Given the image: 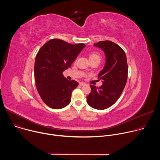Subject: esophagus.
Returning <instances> with one entry per match:
<instances>
[{"instance_id": "1", "label": "esophagus", "mask_w": 160, "mask_h": 160, "mask_svg": "<svg viewBox=\"0 0 160 160\" xmlns=\"http://www.w3.org/2000/svg\"><path fill=\"white\" fill-rule=\"evenodd\" d=\"M85 85V83H82V82H81V83H79V85H80V86H83V85Z\"/></svg>"}]
</instances>
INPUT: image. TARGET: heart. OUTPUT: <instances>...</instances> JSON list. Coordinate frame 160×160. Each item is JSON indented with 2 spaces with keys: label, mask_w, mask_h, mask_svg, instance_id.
<instances>
[{
  "label": "heart",
  "mask_w": 160,
  "mask_h": 160,
  "mask_svg": "<svg viewBox=\"0 0 160 160\" xmlns=\"http://www.w3.org/2000/svg\"><path fill=\"white\" fill-rule=\"evenodd\" d=\"M101 56L100 54V53H99L98 52H91L90 54H89V59L90 60V61H99L101 60ZM77 61V59H76Z\"/></svg>",
  "instance_id": "1"
}]
</instances>
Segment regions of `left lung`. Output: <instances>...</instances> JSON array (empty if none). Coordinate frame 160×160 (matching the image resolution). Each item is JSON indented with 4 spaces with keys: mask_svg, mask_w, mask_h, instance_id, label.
Masks as SVG:
<instances>
[{
    "mask_svg": "<svg viewBox=\"0 0 160 160\" xmlns=\"http://www.w3.org/2000/svg\"><path fill=\"white\" fill-rule=\"evenodd\" d=\"M106 55V64L98 75L102 85H90L91 92L87 96L88 104L94 109H105L115 104L120 97L128 78V64L124 51L111 41L94 43Z\"/></svg>",
    "mask_w": 160,
    "mask_h": 160,
    "instance_id": "8db88e82",
    "label": "left lung"
}]
</instances>
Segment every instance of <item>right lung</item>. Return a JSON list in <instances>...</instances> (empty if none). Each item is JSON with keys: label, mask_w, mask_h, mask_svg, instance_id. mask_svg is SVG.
<instances>
[{"label": "right lung", "mask_w": 160, "mask_h": 160, "mask_svg": "<svg viewBox=\"0 0 160 160\" xmlns=\"http://www.w3.org/2000/svg\"><path fill=\"white\" fill-rule=\"evenodd\" d=\"M85 47L83 43L70 44L54 38L38 52L34 66L36 87L42 101L51 108L61 109L70 104L78 83L67 80L62 72L71 67Z\"/></svg>", "instance_id": "add662e5"}]
</instances>
